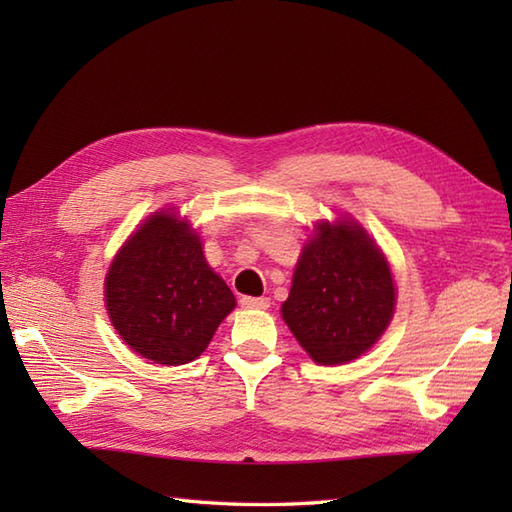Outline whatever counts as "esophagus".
Segmentation results:
<instances>
[{
	"label": "esophagus",
	"instance_id": "34e87169",
	"mask_svg": "<svg viewBox=\"0 0 512 512\" xmlns=\"http://www.w3.org/2000/svg\"><path fill=\"white\" fill-rule=\"evenodd\" d=\"M239 303H242L244 308H250V310H266V308H270V299L268 297H242V299H239Z\"/></svg>",
	"mask_w": 512,
	"mask_h": 512
}]
</instances>
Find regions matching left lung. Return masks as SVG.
I'll use <instances>...</instances> for the list:
<instances>
[{
  "label": "left lung",
  "instance_id": "8db88e82",
  "mask_svg": "<svg viewBox=\"0 0 512 512\" xmlns=\"http://www.w3.org/2000/svg\"><path fill=\"white\" fill-rule=\"evenodd\" d=\"M394 306L385 255L361 224L341 217L319 222L303 246L281 317L314 363L343 365L380 339Z\"/></svg>",
  "mask_w": 512,
  "mask_h": 512
}]
</instances>
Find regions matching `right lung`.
Masks as SVG:
<instances>
[{
  "instance_id": "add662e5",
  "label": "right lung",
  "mask_w": 512,
  "mask_h": 512,
  "mask_svg": "<svg viewBox=\"0 0 512 512\" xmlns=\"http://www.w3.org/2000/svg\"><path fill=\"white\" fill-rule=\"evenodd\" d=\"M105 306L136 354L184 365L206 350L235 297L206 264L200 235L169 209L149 215L116 253Z\"/></svg>"
}]
</instances>
